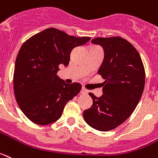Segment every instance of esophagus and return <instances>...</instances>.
I'll return each mask as SVG.
<instances>
[{
	"mask_svg": "<svg viewBox=\"0 0 158 158\" xmlns=\"http://www.w3.org/2000/svg\"><path fill=\"white\" fill-rule=\"evenodd\" d=\"M81 94H88V90L85 89V88H82L81 90Z\"/></svg>",
	"mask_w": 158,
	"mask_h": 158,
	"instance_id": "34e87169",
	"label": "esophagus"
}]
</instances>
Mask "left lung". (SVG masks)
Returning a JSON list of instances; mask_svg holds the SVG:
<instances>
[{"instance_id": "left-lung-1", "label": "left lung", "mask_w": 158, "mask_h": 158, "mask_svg": "<svg viewBox=\"0 0 158 158\" xmlns=\"http://www.w3.org/2000/svg\"><path fill=\"white\" fill-rule=\"evenodd\" d=\"M104 50L98 74L105 79L102 94L92 93V106L83 112L85 122L99 131H110L133 114L145 87V74L140 54L122 37H97L91 40Z\"/></svg>"}]
</instances>
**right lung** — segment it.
Listing matches in <instances>:
<instances>
[{"label": "right lung", "mask_w": 158, "mask_h": 158, "mask_svg": "<svg viewBox=\"0 0 158 158\" xmlns=\"http://www.w3.org/2000/svg\"><path fill=\"white\" fill-rule=\"evenodd\" d=\"M89 40L48 28L22 44L15 62L13 89L19 107L33 123L57 121L66 103L80 92L81 85L67 84L56 73L60 64H69L73 48Z\"/></svg>", "instance_id": "obj_1"}]
</instances>
